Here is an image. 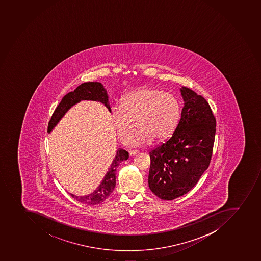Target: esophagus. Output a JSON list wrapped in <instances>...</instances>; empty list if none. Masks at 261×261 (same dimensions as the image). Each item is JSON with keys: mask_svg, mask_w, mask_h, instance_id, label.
I'll list each match as a JSON object with an SVG mask.
<instances>
[{"mask_svg": "<svg viewBox=\"0 0 261 261\" xmlns=\"http://www.w3.org/2000/svg\"><path fill=\"white\" fill-rule=\"evenodd\" d=\"M139 152L138 150H130L129 151V155L130 156H134L137 155Z\"/></svg>", "mask_w": 261, "mask_h": 261, "instance_id": "34e87169", "label": "esophagus"}]
</instances>
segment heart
I'll return each mask as SVG.
<instances>
[{"label":"heart","mask_w":261,"mask_h":261,"mask_svg":"<svg viewBox=\"0 0 261 261\" xmlns=\"http://www.w3.org/2000/svg\"><path fill=\"white\" fill-rule=\"evenodd\" d=\"M180 104L172 94L144 87L122 96L120 106L111 109L113 126L120 141L126 144L135 129L139 131L132 140L135 146L167 139L175 129L180 117Z\"/></svg>","instance_id":"b5f03b06"}]
</instances>
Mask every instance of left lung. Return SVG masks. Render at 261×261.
Wrapping results in <instances>:
<instances>
[{
	"instance_id": "1",
	"label": "left lung",
	"mask_w": 261,
	"mask_h": 261,
	"mask_svg": "<svg viewBox=\"0 0 261 261\" xmlns=\"http://www.w3.org/2000/svg\"><path fill=\"white\" fill-rule=\"evenodd\" d=\"M181 116L172 136L149 152L148 187L170 201L190 192L207 169L215 140L216 118L203 96L182 86Z\"/></svg>"
}]
</instances>
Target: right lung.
<instances>
[{
	"label": "right lung",
	"instance_id": "obj_1",
	"mask_svg": "<svg viewBox=\"0 0 261 261\" xmlns=\"http://www.w3.org/2000/svg\"><path fill=\"white\" fill-rule=\"evenodd\" d=\"M91 100L100 101L108 108L111 112L110 105L108 101V96L102 85L99 82H86L80 85L74 91L66 94L60 104L55 108L53 115L48 122V132L50 133L51 130L57 125L58 122L65 115V113L71 108L72 106L80 102L81 100ZM128 153L127 151L119 148L117 150L115 158L113 159V163L108 169V173L103 178L102 181L100 182L99 187L93 192L89 194L87 196H77L70 194L73 198L75 199L79 202L86 205H98L111 196L116 186V170L120 163L123 161H127L128 159Z\"/></svg>",
	"mask_w": 261,
	"mask_h": 261
}]
</instances>
